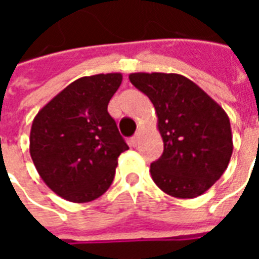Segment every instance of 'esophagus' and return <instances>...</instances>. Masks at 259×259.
<instances>
[{"label":"esophagus","mask_w":259,"mask_h":259,"mask_svg":"<svg viewBox=\"0 0 259 259\" xmlns=\"http://www.w3.org/2000/svg\"><path fill=\"white\" fill-rule=\"evenodd\" d=\"M139 141H140V132H137V133L132 137V144H133V147H137Z\"/></svg>","instance_id":"obj_1"}]
</instances>
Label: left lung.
<instances>
[{"label":"left lung","mask_w":259,"mask_h":259,"mask_svg":"<svg viewBox=\"0 0 259 259\" xmlns=\"http://www.w3.org/2000/svg\"><path fill=\"white\" fill-rule=\"evenodd\" d=\"M129 79L157 112L163 154L150 166L152 180L176 198L204 194L226 170L233 152L228 113L182 74L137 72Z\"/></svg>","instance_id":"obj_1"}]
</instances>
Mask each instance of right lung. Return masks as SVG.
<instances>
[{"instance_id": "1", "label": "right lung", "mask_w": 259, "mask_h": 259, "mask_svg": "<svg viewBox=\"0 0 259 259\" xmlns=\"http://www.w3.org/2000/svg\"><path fill=\"white\" fill-rule=\"evenodd\" d=\"M122 73L74 80L38 111L30 130L31 159L51 190L70 202H90L112 185L118 158L129 150L108 102Z\"/></svg>"}]
</instances>
